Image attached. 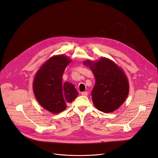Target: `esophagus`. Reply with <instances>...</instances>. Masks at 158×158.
I'll use <instances>...</instances> for the list:
<instances>
[{"label": "esophagus", "mask_w": 158, "mask_h": 158, "mask_svg": "<svg viewBox=\"0 0 158 158\" xmlns=\"http://www.w3.org/2000/svg\"><path fill=\"white\" fill-rule=\"evenodd\" d=\"M81 95H85V96H87V95H88V92H81Z\"/></svg>", "instance_id": "1"}]
</instances>
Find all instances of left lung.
<instances>
[{
	"label": "left lung",
	"mask_w": 158,
	"mask_h": 158,
	"mask_svg": "<svg viewBox=\"0 0 158 158\" xmlns=\"http://www.w3.org/2000/svg\"><path fill=\"white\" fill-rule=\"evenodd\" d=\"M84 64L89 66L95 78L92 98L96 108L104 113L117 110L129 94V82L122 69L106 57L95 62L87 60Z\"/></svg>",
	"instance_id": "8db88e82"
}]
</instances>
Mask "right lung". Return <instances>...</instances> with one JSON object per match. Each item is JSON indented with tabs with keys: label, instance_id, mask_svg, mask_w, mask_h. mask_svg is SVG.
<instances>
[{
	"label": "right lung",
	"instance_id": "add662e5",
	"mask_svg": "<svg viewBox=\"0 0 158 158\" xmlns=\"http://www.w3.org/2000/svg\"><path fill=\"white\" fill-rule=\"evenodd\" d=\"M70 62L67 56H54L41 66L33 81L36 100L53 114L64 111L66 104L72 102L79 94L72 83L62 81L63 73Z\"/></svg>",
	"mask_w": 158,
	"mask_h": 158
}]
</instances>
